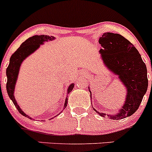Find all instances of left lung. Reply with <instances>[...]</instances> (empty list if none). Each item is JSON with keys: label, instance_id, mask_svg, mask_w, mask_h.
<instances>
[{"label": "left lung", "instance_id": "left-lung-1", "mask_svg": "<svg viewBox=\"0 0 152 152\" xmlns=\"http://www.w3.org/2000/svg\"><path fill=\"white\" fill-rule=\"evenodd\" d=\"M100 53L107 67L119 76L127 89L125 104L115 115L108 118L119 120L132 115L139 108L148 88L147 69L140 54L132 43L118 34L107 32L99 39ZM91 93L90 90H89ZM91 97V94H90ZM95 111L102 117L104 113Z\"/></svg>", "mask_w": 152, "mask_h": 152}]
</instances>
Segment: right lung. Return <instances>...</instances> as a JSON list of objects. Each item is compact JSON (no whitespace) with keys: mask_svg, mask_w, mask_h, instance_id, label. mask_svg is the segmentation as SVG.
Listing matches in <instances>:
<instances>
[{"mask_svg":"<svg viewBox=\"0 0 152 152\" xmlns=\"http://www.w3.org/2000/svg\"><path fill=\"white\" fill-rule=\"evenodd\" d=\"M54 39L53 37H49L46 35H35V36L29 37L25 42H23L19 48L11 56L10 65L7 69V90L10 99L12 101L14 104L16 106L17 110L19 111L20 113L23 116L27 117V115L24 113L20 108L19 105L17 104L16 100L14 96V90H15V84H16L17 78H18L19 68L20 67L21 63L31 53H33L35 50L38 48L39 45L43 43V42L48 40H52ZM74 87V84H71L69 86L67 89V93H70ZM67 98L65 100V106L64 107H67ZM32 119L31 118H29Z\"/></svg>","mask_w":152,"mask_h":152,"instance_id":"right-lung-1","label":"right lung"}]
</instances>
